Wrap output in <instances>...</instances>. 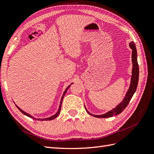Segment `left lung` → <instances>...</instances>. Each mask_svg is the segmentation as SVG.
<instances>
[{
    "label": "left lung",
    "mask_w": 154,
    "mask_h": 154,
    "mask_svg": "<svg viewBox=\"0 0 154 154\" xmlns=\"http://www.w3.org/2000/svg\"><path fill=\"white\" fill-rule=\"evenodd\" d=\"M129 47L132 49V64H133V68H132V75L131 78V83L129 85V88L128 90L126 92L125 96L123 100L122 101L121 103H120L115 108L112 109L111 111L107 112L103 115H95L93 114L90 113L85 107V109L86 112H87L89 115H92L94 117L96 118H109L112 117L113 116L118 115L120 114L127 107L128 103H129L130 100L132 98L133 94H135L137 85L138 82H139V64L137 62V49L135 47V44L133 42L129 43Z\"/></svg>",
    "instance_id": "left-lung-1"
}]
</instances>
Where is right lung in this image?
<instances>
[{"mask_svg":"<svg viewBox=\"0 0 154 154\" xmlns=\"http://www.w3.org/2000/svg\"><path fill=\"white\" fill-rule=\"evenodd\" d=\"M73 83H72L71 85H72ZM71 85H69L68 87H67L66 88V90H64V93H63V95H62V97H61V100H60V105H59V108H58V111L54 114V115H53V116H50V117H48V118H34V117H33L32 116H31L30 115H29V114H28V113H26V112H25V111H23L22 109H21L20 108H19L18 106L17 105H16V107H17V109L19 110V111H20L23 114H24L25 115H26V116H29V117H30V118H33V119H35V120H40V121H44V120H53V119H54V118H56L58 116V115L59 114H60V110H61V107H62V100H63V98H64V96H65V94H66V92H67V90H68V88L70 87V86H71Z\"/></svg>","mask_w":154,"mask_h":154,"instance_id":"right-lung-1","label":"right lung"}]
</instances>
